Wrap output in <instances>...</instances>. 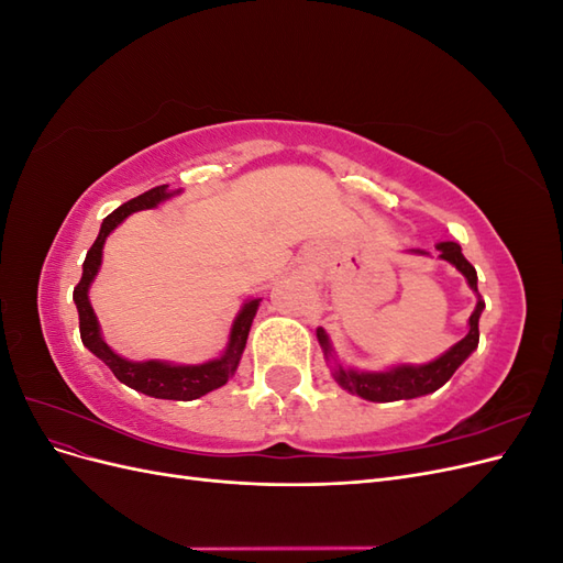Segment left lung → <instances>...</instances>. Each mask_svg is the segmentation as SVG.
Wrapping results in <instances>:
<instances>
[{
	"label": "left lung",
	"instance_id": "left-lung-1",
	"mask_svg": "<svg viewBox=\"0 0 563 563\" xmlns=\"http://www.w3.org/2000/svg\"><path fill=\"white\" fill-rule=\"evenodd\" d=\"M437 251L441 261H449L457 272H463V277L476 294V308L470 317V333L430 364H420V366L401 364V366H391L387 371H373V373L343 368L340 364H335L333 378L340 387L368 401L416 399L422 395H430V391L449 383V378L457 371V366L467 360V356L476 350V345H479V317L484 312V300L479 296V288H476V269L467 263L463 251H460L455 242H439ZM413 253H422V251H413ZM317 338L323 354H327V360H331L333 347L327 331L317 329Z\"/></svg>",
	"mask_w": 563,
	"mask_h": 563
}]
</instances>
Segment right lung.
<instances>
[{
	"label": "right lung",
	"mask_w": 563,
	"mask_h": 563,
	"mask_svg": "<svg viewBox=\"0 0 563 563\" xmlns=\"http://www.w3.org/2000/svg\"><path fill=\"white\" fill-rule=\"evenodd\" d=\"M176 192H168V185H157L152 190L139 195L135 199L122 203V207L114 209L100 225V232L96 236L93 246L87 253V261H84V272L81 279L75 286V305L79 312V333H81V343L87 345L100 362L106 366H110V371L114 373V378L119 383L129 385L131 389H139L147 397L155 399H176V401H190V399H199L207 395L211 389L223 387L232 376L236 366H240L242 352L246 347V338L251 331V323L255 312H258L261 298L246 300L242 305L240 314L234 317L232 321V331H230V340L225 352L218 356V360H211L207 364H195V366H185V364H168V362H129L124 356H119L117 352L110 350V345L100 335V327L96 312L89 302V286L96 279L98 269H100V261H103V244L108 240V234L122 223V220L135 211L143 209H155L159 207L162 201H166L168 197H174Z\"/></svg>",
	"instance_id": "1"
}]
</instances>
